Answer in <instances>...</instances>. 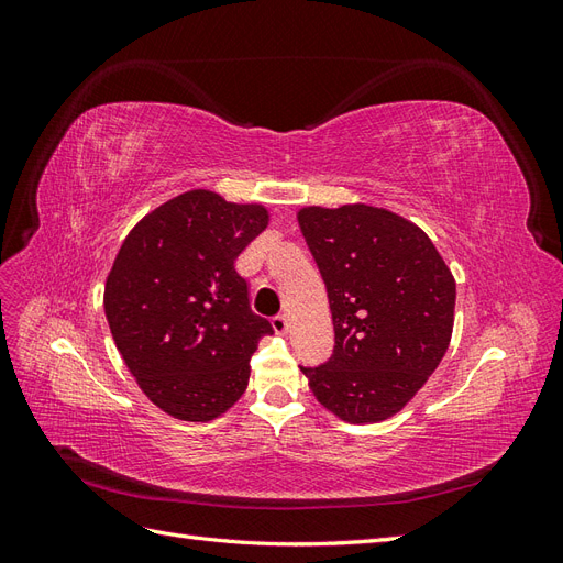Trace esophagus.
Masks as SVG:
<instances>
[{
    "label": "esophagus",
    "mask_w": 563,
    "mask_h": 563,
    "mask_svg": "<svg viewBox=\"0 0 563 563\" xmlns=\"http://www.w3.org/2000/svg\"><path fill=\"white\" fill-rule=\"evenodd\" d=\"M272 329H275V333L284 335V333L288 331V319H286L284 314H277V317H272Z\"/></svg>",
    "instance_id": "34e87169"
}]
</instances>
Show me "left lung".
Segmentation results:
<instances>
[{
	"label": "left lung",
	"instance_id": "left-lung-1",
	"mask_svg": "<svg viewBox=\"0 0 563 563\" xmlns=\"http://www.w3.org/2000/svg\"><path fill=\"white\" fill-rule=\"evenodd\" d=\"M300 232L327 284L335 345L305 368L312 395L347 422L399 413L453 333L455 279L430 236L387 209L305 207Z\"/></svg>",
	"mask_w": 563,
	"mask_h": 563
}]
</instances>
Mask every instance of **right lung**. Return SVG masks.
Wrapping results in <instances>:
<instances>
[{"instance_id": "1", "label": "right lung", "mask_w": 563, "mask_h": 563, "mask_svg": "<svg viewBox=\"0 0 563 563\" xmlns=\"http://www.w3.org/2000/svg\"><path fill=\"white\" fill-rule=\"evenodd\" d=\"M261 203L190 190L135 225L106 282L114 345L147 399L207 422L244 395L251 354L272 333L234 261L267 228Z\"/></svg>"}]
</instances>
